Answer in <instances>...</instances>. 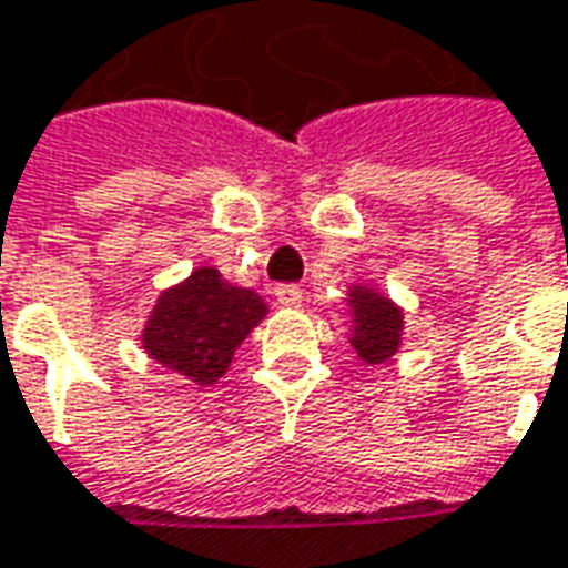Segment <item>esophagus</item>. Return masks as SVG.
<instances>
[{
    "label": "esophagus",
    "mask_w": 568,
    "mask_h": 568,
    "mask_svg": "<svg viewBox=\"0 0 568 568\" xmlns=\"http://www.w3.org/2000/svg\"><path fill=\"white\" fill-rule=\"evenodd\" d=\"M275 300L281 305H300L303 303V291H300V284H277Z\"/></svg>",
    "instance_id": "esophagus-1"
}]
</instances>
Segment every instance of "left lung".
I'll list each match as a JSON object with an SVG mask.
<instances>
[{"mask_svg": "<svg viewBox=\"0 0 568 568\" xmlns=\"http://www.w3.org/2000/svg\"><path fill=\"white\" fill-rule=\"evenodd\" d=\"M352 305H355V336L352 345L361 361L367 364H382L397 352L400 345V327H404V315L394 308L385 296H376L369 291L352 293Z\"/></svg>", "mask_w": 568, "mask_h": 568, "instance_id": "obj_1", "label": "left lung"}]
</instances>
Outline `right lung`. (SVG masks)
<instances>
[{"label": "right lung", "instance_id": "1", "mask_svg": "<svg viewBox=\"0 0 568 568\" xmlns=\"http://www.w3.org/2000/svg\"><path fill=\"white\" fill-rule=\"evenodd\" d=\"M265 315L253 291L229 284L216 268L199 272L162 293L143 333V348L176 376L211 385L232 364V352Z\"/></svg>", "mask_w": 568, "mask_h": 568}]
</instances>
